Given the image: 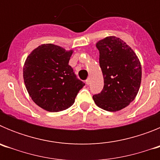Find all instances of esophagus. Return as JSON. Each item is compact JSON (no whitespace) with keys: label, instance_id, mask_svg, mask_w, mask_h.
Wrapping results in <instances>:
<instances>
[{"label":"esophagus","instance_id":"34e87169","mask_svg":"<svg viewBox=\"0 0 160 160\" xmlns=\"http://www.w3.org/2000/svg\"><path fill=\"white\" fill-rule=\"evenodd\" d=\"M90 78H87V80H86V83H87V85H89V84H90Z\"/></svg>","mask_w":160,"mask_h":160}]
</instances>
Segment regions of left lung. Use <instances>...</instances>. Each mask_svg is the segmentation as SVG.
Wrapping results in <instances>:
<instances>
[{
  "instance_id": "8db88e82",
  "label": "left lung",
  "mask_w": 160,
  "mask_h": 160,
  "mask_svg": "<svg viewBox=\"0 0 160 160\" xmlns=\"http://www.w3.org/2000/svg\"><path fill=\"white\" fill-rule=\"evenodd\" d=\"M96 47L99 50L104 87L93 99L105 111H121L138 92L142 78L140 61L131 46L117 37H106L96 43Z\"/></svg>"
}]
</instances>
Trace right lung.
Here are the masks:
<instances>
[{"label": "right lung", "mask_w": 160, "mask_h": 160, "mask_svg": "<svg viewBox=\"0 0 160 160\" xmlns=\"http://www.w3.org/2000/svg\"><path fill=\"white\" fill-rule=\"evenodd\" d=\"M73 52L51 43L42 44L26 58L23 66L25 87L32 101L45 111L68 109L85 86L69 65Z\"/></svg>", "instance_id": "obj_1"}]
</instances>
